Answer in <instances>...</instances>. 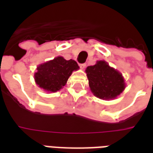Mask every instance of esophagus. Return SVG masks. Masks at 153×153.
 <instances>
[{"mask_svg": "<svg viewBox=\"0 0 153 153\" xmlns=\"http://www.w3.org/2000/svg\"><path fill=\"white\" fill-rule=\"evenodd\" d=\"M86 63H81V64H79V67H81L82 69H84V68L86 67Z\"/></svg>", "mask_w": 153, "mask_h": 153, "instance_id": "obj_1", "label": "esophagus"}]
</instances>
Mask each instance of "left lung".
I'll use <instances>...</instances> for the list:
<instances>
[{"label":"left lung","mask_w":153,"mask_h":153,"mask_svg":"<svg viewBox=\"0 0 153 153\" xmlns=\"http://www.w3.org/2000/svg\"><path fill=\"white\" fill-rule=\"evenodd\" d=\"M89 86L92 93L102 99H114L126 88L122 74L104 60L97 61L95 65L86 70Z\"/></svg>","instance_id":"1"}]
</instances>
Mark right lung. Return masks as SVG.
I'll list each match as a JSON object with an SVG mask.
<instances>
[{"mask_svg":"<svg viewBox=\"0 0 153 153\" xmlns=\"http://www.w3.org/2000/svg\"><path fill=\"white\" fill-rule=\"evenodd\" d=\"M79 69L74 60L58 56L37 67L35 81L39 87L49 92H56L67 83L72 72Z\"/></svg>","mask_w":153,"mask_h":153,"instance_id":"right-lung-1","label":"right lung"}]
</instances>
